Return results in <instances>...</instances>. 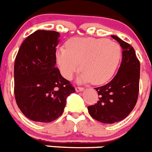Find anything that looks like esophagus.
I'll use <instances>...</instances> for the list:
<instances>
[{"instance_id": "obj_1", "label": "esophagus", "mask_w": 152, "mask_h": 152, "mask_svg": "<svg viewBox=\"0 0 152 152\" xmlns=\"http://www.w3.org/2000/svg\"><path fill=\"white\" fill-rule=\"evenodd\" d=\"M75 90H76L77 92L82 91H84V88H82V87H76V88H75Z\"/></svg>"}]
</instances>
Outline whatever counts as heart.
Segmentation results:
<instances>
[{"label":"heart","instance_id":"obj_1","mask_svg":"<svg viewBox=\"0 0 152 152\" xmlns=\"http://www.w3.org/2000/svg\"><path fill=\"white\" fill-rule=\"evenodd\" d=\"M66 47L57 50L56 61L67 80H71L81 67L79 82L103 85L113 77L121 58L120 45L104 38L75 37L67 41Z\"/></svg>","mask_w":152,"mask_h":152}]
</instances>
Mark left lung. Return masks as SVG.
<instances>
[{"instance_id":"left-lung-1","label":"left lung","mask_w":152,"mask_h":152,"mask_svg":"<svg viewBox=\"0 0 152 152\" xmlns=\"http://www.w3.org/2000/svg\"><path fill=\"white\" fill-rule=\"evenodd\" d=\"M111 37L122 48V61L109 83L95 88L99 96L98 103L88 107L91 116L104 124L125 118L135 106L139 92L140 62L133 47L117 36Z\"/></svg>"}]
</instances>
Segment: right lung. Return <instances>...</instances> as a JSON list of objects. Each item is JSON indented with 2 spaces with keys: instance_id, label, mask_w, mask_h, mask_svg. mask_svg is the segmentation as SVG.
Instances as JSON below:
<instances>
[{
  "instance_id": "obj_1",
  "label": "right lung",
  "mask_w": 152,
  "mask_h": 152,
  "mask_svg": "<svg viewBox=\"0 0 152 152\" xmlns=\"http://www.w3.org/2000/svg\"><path fill=\"white\" fill-rule=\"evenodd\" d=\"M60 34L38 30L22 43L14 63V96L28 118L48 123L63 113L66 99L75 89L56 64Z\"/></svg>"
}]
</instances>
